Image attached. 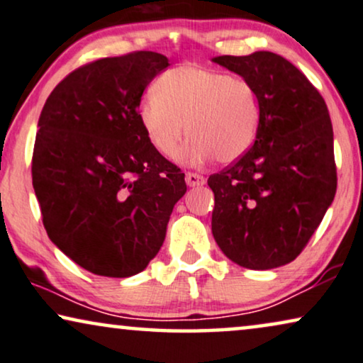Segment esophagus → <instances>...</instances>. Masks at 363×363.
<instances>
[{
    "label": "esophagus",
    "mask_w": 363,
    "mask_h": 363,
    "mask_svg": "<svg viewBox=\"0 0 363 363\" xmlns=\"http://www.w3.org/2000/svg\"><path fill=\"white\" fill-rule=\"evenodd\" d=\"M186 182H187V186H191V187L202 186V184H206V177L197 174V172H187Z\"/></svg>",
    "instance_id": "34e87169"
}]
</instances>
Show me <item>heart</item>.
Listing matches in <instances>:
<instances>
[{
    "mask_svg": "<svg viewBox=\"0 0 363 363\" xmlns=\"http://www.w3.org/2000/svg\"><path fill=\"white\" fill-rule=\"evenodd\" d=\"M140 121L151 146L164 157L177 155L187 133V161L201 164L216 157L228 164L257 138L258 94L248 80L222 70L181 65L157 79L155 96L140 106Z\"/></svg>",
    "mask_w": 363,
    "mask_h": 363,
    "instance_id": "b5f03b06",
    "label": "heart"
}]
</instances>
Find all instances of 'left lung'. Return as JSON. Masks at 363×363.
I'll list each match as a JSON object with an SVG mask.
<instances>
[{"mask_svg": "<svg viewBox=\"0 0 363 363\" xmlns=\"http://www.w3.org/2000/svg\"><path fill=\"white\" fill-rule=\"evenodd\" d=\"M213 62L248 80L259 101L252 147L207 181L216 197L213 238L240 267H283L306 248L337 191L328 105L274 52L220 55Z\"/></svg>", "mask_w": 363, "mask_h": 363, "instance_id": "obj_1", "label": "left lung"}]
</instances>
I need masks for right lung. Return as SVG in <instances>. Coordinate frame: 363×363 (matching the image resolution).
I'll return each instance as SVG.
<instances>
[{"instance_id":"obj_1","label":"right lung","mask_w":363,"mask_h":363,"mask_svg":"<svg viewBox=\"0 0 363 363\" xmlns=\"http://www.w3.org/2000/svg\"><path fill=\"white\" fill-rule=\"evenodd\" d=\"M167 65L151 50L94 60L59 82L40 111L30 172L44 228L99 277L143 272L186 194L181 167L151 146L138 110Z\"/></svg>"}]
</instances>
